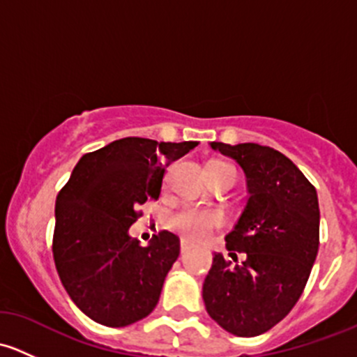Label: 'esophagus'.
I'll use <instances>...</instances> for the list:
<instances>
[{"mask_svg":"<svg viewBox=\"0 0 357 357\" xmlns=\"http://www.w3.org/2000/svg\"><path fill=\"white\" fill-rule=\"evenodd\" d=\"M190 248H192V245H190V243L186 242V240H181V254H186V252H188Z\"/></svg>","mask_w":357,"mask_h":357,"instance_id":"34e87169","label":"esophagus"}]
</instances>
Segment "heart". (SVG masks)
<instances>
[{"mask_svg":"<svg viewBox=\"0 0 357 357\" xmlns=\"http://www.w3.org/2000/svg\"><path fill=\"white\" fill-rule=\"evenodd\" d=\"M207 169H233L235 171V167L219 160L211 162ZM167 226L172 231L179 233L188 242H202V240L208 238L212 233L225 226V215L219 211L185 207L181 211L174 212L167 219Z\"/></svg>","mask_w":357,"mask_h":357,"instance_id":"heart-1","label":"heart"}]
</instances>
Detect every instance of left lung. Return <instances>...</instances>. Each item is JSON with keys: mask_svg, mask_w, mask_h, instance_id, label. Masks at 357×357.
<instances>
[{"mask_svg": "<svg viewBox=\"0 0 357 357\" xmlns=\"http://www.w3.org/2000/svg\"><path fill=\"white\" fill-rule=\"evenodd\" d=\"M247 176L245 211L226 235L235 261L214 254L202 297L208 316L236 337L271 330L297 304L319 247L316 188L278 150L257 143L212 142ZM244 261L238 262V254Z\"/></svg>", "mask_w": 357, "mask_h": 357, "instance_id": "left-lung-1", "label": "left lung"}]
</instances>
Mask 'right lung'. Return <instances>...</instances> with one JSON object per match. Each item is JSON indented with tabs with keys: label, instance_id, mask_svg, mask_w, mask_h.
I'll use <instances>...</instances> for the list:
<instances>
[{
	"label": "right lung",
	"instance_id": "1",
	"mask_svg": "<svg viewBox=\"0 0 357 357\" xmlns=\"http://www.w3.org/2000/svg\"><path fill=\"white\" fill-rule=\"evenodd\" d=\"M199 145L122 138L86 153L55 204L53 259L68 297L88 318L121 328L155 309L179 238L129 235L139 205L160 195L165 167Z\"/></svg>",
	"mask_w": 357,
	"mask_h": 357
}]
</instances>
